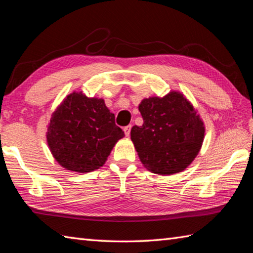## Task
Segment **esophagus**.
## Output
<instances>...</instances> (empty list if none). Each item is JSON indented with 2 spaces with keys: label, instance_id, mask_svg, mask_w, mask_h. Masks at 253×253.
Segmentation results:
<instances>
[{
  "label": "esophagus",
  "instance_id": "34e87169",
  "mask_svg": "<svg viewBox=\"0 0 253 253\" xmlns=\"http://www.w3.org/2000/svg\"><path fill=\"white\" fill-rule=\"evenodd\" d=\"M130 129H131V126L128 125L125 128H124V132H125V136L126 137H129L130 136Z\"/></svg>",
  "mask_w": 253,
  "mask_h": 253
}]
</instances>
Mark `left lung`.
<instances>
[{
  "label": "left lung",
  "mask_w": 253,
  "mask_h": 253,
  "mask_svg": "<svg viewBox=\"0 0 253 253\" xmlns=\"http://www.w3.org/2000/svg\"><path fill=\"white\" fill-rule=\"evenodd\" d=\"M142 126H133L130 138L138 157L154 174L173 175L190 165L202 146L204 124L179 91L143 99L139 104Z\"/></svg>",
  "instance_id": "obj_1"
}]
</instances>
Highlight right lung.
<instances>
[{
  "label": "right lung",
  "instance_id": "1",
  "mask_svg": "<svg viewBox=\"0 0 253 253\" xmlns=\"http://www.w3.org/2000/svg\"><path fill=\"white\" fill-rule=\"evenodd\" d=\"M124 136L103 99L88 98L82 91H74L52 114L46 141L62 168L89 173L103 166Z\"/></svg>",
  "mask_w": 253,
  "mask_h": 253
}]
</instances>
